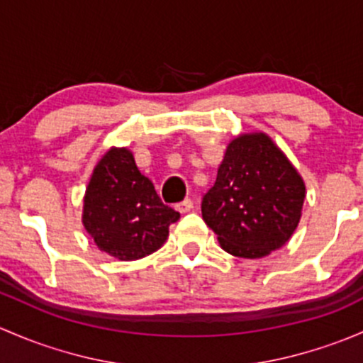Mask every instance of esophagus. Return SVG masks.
I'll use <instances>...</instances> for the list:
<instances>
[{
    "label": "esophagus",
    "instance_id": "1",
    "mask_svg": "<svg viewBox=\"0 0 363 363\" xmlns=\"http://www.w3.org/2000/svg\"><path fill=\"white\" fill-rule=\"evenodd\" d=\"M192 208H194V203L190 199H185V201H182V203L177 204V211H180V213L190 211Z\"/></svg>",
    "mask_w": 363,
    "mask_h": 363
}]
</instances>
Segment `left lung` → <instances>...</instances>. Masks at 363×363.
<instances>
[{"instance_id": "left-lung-1", "label": "left lung", "mask_w": 363, "mask_h": 363, "mask_svg": "<svg viewBox=\"0 0 363 363\" xmlns=\"http://www.w3.org/2000/svg\"><path fill=\"white\" fill-rule=\"evenodd\" d=\"M304 199L298 171L272 138L259 130L239 134L227 145L201 209L227 253L262 259L292 238Z\"/></svg>"}]
</instances>
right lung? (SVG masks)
<instances>
[{
  "label": "right lung",
  "mask_w": 363,
  "mask_h": 363,
  "mask_svg": "<svg viewBox=\"0 0 363 363\" xmlns=\"http://www.w3.org/2000/svg\"><path fill=\"white\" fill-rule=\"evenodd\" d=\"M180 213L166 206L140 173L129 148L111 147L96 164L84 196L82 223L101 252L138 260L157 252Z\"/></svg>",
  "instance_id": "right-lung-1"
}]
</instances>
